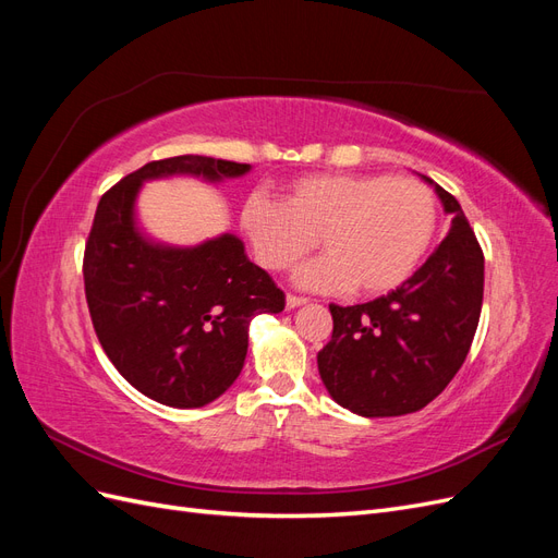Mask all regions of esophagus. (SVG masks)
Segmentation results:
<instances>
[{
    "instance_id": "34e87169",
    "label": "esophagus",
    "mask_w": 558,
    "mask_h": 558,
    "mask_svg": "<svg viewBox=\"0 0 558 558\" xmlns=\"http://www.w3.org/2000/svg\"><path fill=\"white\" fill-rule=\"evenodd\" d=\"M302 305H307V300H305V298L286 295V307H289V310H295V307H302Z\"/></svg>"
}]
</instances>
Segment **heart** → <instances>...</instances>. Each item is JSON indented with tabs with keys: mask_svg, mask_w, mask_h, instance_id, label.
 Masks as SVG:
<instances>
[{
	"mask_svg": "<svg viewBox=\"0 0 558 558\" xmlns=\"http://www.w3.org/2000/svg\"><path fill=\"white\" fill-rule=\"evenodd\" d=\"M435 218L433 193L414 179L310 174L286 185L283 202L248 195L240 228L253 256L272 272L291 269L318 238L326 256L298 269L300 289L384 295L424 258Z\"/></svg>",
	"mask_w": 558,
	"mask_h": 558,
	"instance_id": "heart-1",
	"label": "heart"
}]
</instances>
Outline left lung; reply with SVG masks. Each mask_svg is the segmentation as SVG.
<instances>
[{
  "label": "left lung",
  "instance_id": "8db88e82",
  "mask_svg": "<svg viewBox=\"0 0 558 558\" xmlns=\"http://www.w3.org/2000/svg\"><path fill=\"white\" fill-rule=\"evenodd\" d=\"M451 226L442 244L400 289L365 305H330L332 337L318 375L340 408L365 416L424 410L459 373L484 298V256L459 199L418 174Z\"/></svg>",
  "mask_w": 558,
  "mask_h": 558
}]
</instances>
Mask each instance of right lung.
Returning <instances> with one entry per match:
<instances>
[{
	"label": "right lung",
	"instance_id": "add662e5",
	"mask_svg": "<svg viewBox=\"0 0 558 558\" xmlns=\"http://www.w3.org/2000/svg\"><path fill=\"white\" fill-rule=\"evenodd\" d=\"M251 165L177 156L144 165L102 195L83 258L93 326L128 384L167 408H205L240 377L248 326L279 314L283 293L221 232L193 246L154 240L140 223L146 181L193 177L218 185Z\"/></svg>",
	"mask_w": 558,
	"mask_h": 558
}]
</instances>
